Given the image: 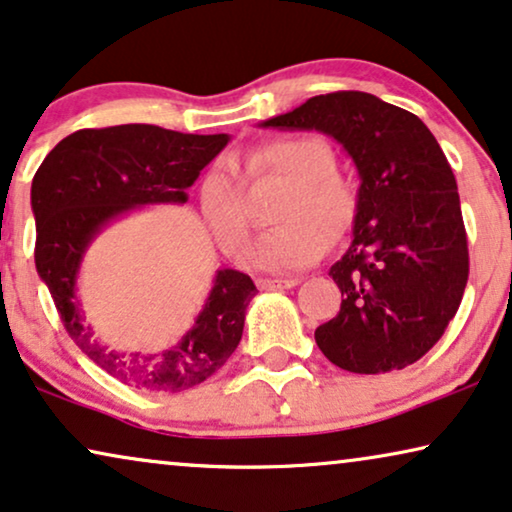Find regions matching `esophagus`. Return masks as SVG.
<instances>
[{
  "label": "esophagus",
  "mask_w": 512,
  "mask_h": 512,
  "mask_svg": "<svg viewBox=\"0 0 512 512\" xmlns=\"http://www.w3.org/2000/svg\"><path fill=\"white\" fill-rule=\"evenodd\" d=\"M257 288L260 290H288L295 288V278H257Z\"/></svg>",
  "instance_id": "obj_1"
}]
</instances>
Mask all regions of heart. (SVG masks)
Listing matches in <instances>:
<instances>
[{"mask_svg": "<svg viewBox=\"0 0 512 512\" xmlns=\"http://www.w3.org/2000/svg\"><path fill=\"white\" fill-rule=\"evenodd\" d=\"M250 180L278 177L288 182L274 220L281 222L262 236L250 252V262L274 271L304 269L320 260L327 241L349 234L358 215V196L337 175V156L325 140L313 135H288L262 142L245 156ZM201 213L210 231L229 255L248 243L252 222L243 201V182L227 161L215 163L203 175L199 189Z\"/></svg>", "mask_w": 512, "mask_h": 512, "instance_id": "b5f03b06", "label": "heart"}]
</instances>
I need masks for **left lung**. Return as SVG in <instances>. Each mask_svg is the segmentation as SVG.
<instances>
[{"instance_id": "obj_1", "label": "left lung", "mask_w": 512, "mask_h": 512, "mask_svg": "<svg viewBox=\"0 0 512 512\" xmlns=\"http://www.w3.org/2000/svg\"><path fill=\"white\" fill-rule=\"evenodd\" d=\"M262 126L330 135L360 175L353 241L330 269L344 299L316 327L318 349L356 374L417 363L468 281L459 192L438 140L417 114L363 91L316 95Z\"/></svg>"}]
</instances>
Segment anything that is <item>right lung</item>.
<instances>
[{"mask_svg":"<svg viewBox=\"0 0 512 512\" xmlns=\"http://www.w3.org/2000/svg\"><path fill=\"white\" fill-rule=\"evenodd\" d=\"M229 135H192L149 124L84 128L51 149L32 180L37 222L34 264L74 344L124 384L180 393L220 370L243 335L255 297L248 274L220 269L206 306L177 346L161 353H119L95 342L74 295L79 264L95 234L147 203H187V189L222 152Z\"/></svg>","mask_w":512,"mask_h":512,"instance_id":"1","label":"right lung"}]
</instances>
